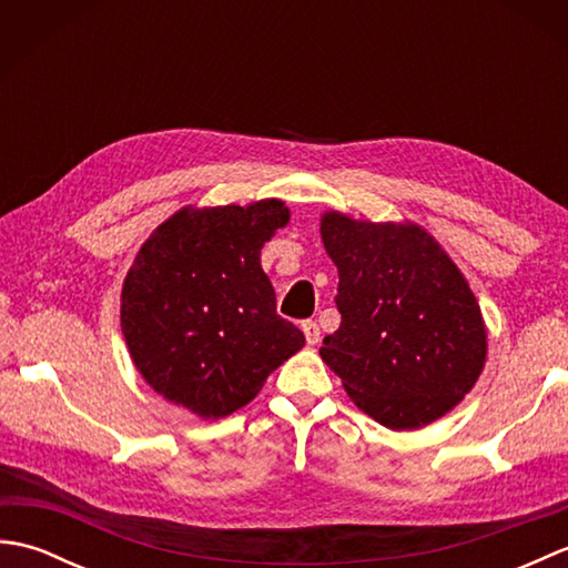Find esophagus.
Here are the masks:
<instances>
[{"instance_id":"1","label":"esophagus","mask_w":568,"mask_h":568,"mask_svg":"<svg viewBox=\"0 0 568 568\" xmlns=\"http://www.w3.org/2000/svg\"><path fill=\"white\" fill-rule=\"evenodd\" d=\"M303 334H305L307 344L315 346V344L320 342V327H317V322H312V320L303 322Z\"/></svg>"}]
</instances>
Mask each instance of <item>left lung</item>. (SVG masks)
Here are the masks:
<instances>
[{
  "mask_svg": "<svg viewBox=\"0 0 568 568\" xmlns=\"http://www.w3.org/2000/svg\"><path fill=\"white\" fill-rule=\"evenodd\" d=\"M320 234L339 271L342 324L320 356L358 409L388 429H419L470 393L488 332L464 273L415 222L327 210Z\"/></svg>",
  "mask_w": 568,
  "mask_h": 568,
  "instance_id": "left-lung-1",
  "label": "left lung"
}]
</instances>
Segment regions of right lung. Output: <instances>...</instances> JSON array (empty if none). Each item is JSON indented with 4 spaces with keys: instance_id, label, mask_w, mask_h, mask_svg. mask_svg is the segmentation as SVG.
<instances>
[{
    "instance_id": "add662e5",
    "label": "right lung",
    "mask_w": 568,
    "mask_h": 568,
    "mask_svg": "<svg viewBox=\"0 0 568 568\" xmlns=\"http://www.w3.org/2000/svg\"><path fill=\"white\" fill-rule=\"evenodd\" d=\"M287 222L275 197L190 204L143 241L122 285V332L141 378L168 403L222 419L305 346L261 268L263 244Z\"/></svg>"
}]
</instances>
